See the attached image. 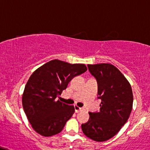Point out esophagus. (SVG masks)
Wrapping results in <instances>:
<instances>
[{
	"mask_svg": "<svg viewBox=\"0 0 150 150\" xmlns=\"http://www.w3.org/2000/svg\"><path fill=\"white\" fill-rule=\"evenodd\" d=\"M74 107H75V112H80V111H82V110H83V109H84V108H80V107H78V106H77V105H75L74 106Z\"/></svg>",
	"mask_w": 150,
	"mask_h": 150,
	"instance_id": "esophagus-1",
	"label": "esophagus"
}]
</instances>
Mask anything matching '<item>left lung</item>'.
<instances>
[{
    "label": "left lung",
    "mask_w": 150,
    "mask_h": 150,
    "mask_svg": "<svg viewBox=\"0 0 150 150\" xmlns=\"http://www.w3.org/2000/svg\"><path fill=\"white\" fill-rule=\"evenodd\" d=\"M98 84L100 111L89 113V120L82 124L86 136L103 142L115 136L127 122L132 110L133 92L126 77L110 64L87 65Z\"/></svg>",
    "instance_id": "left-lung-1"
}]
</instances>
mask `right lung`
I'll list each match as a JSON object with an SVG mask.
<instances>
[{"mask_svg":"<svg viewBox=\"0 0 150 150\" xmlns=\"http://www.w3.org/2000/svg\"><path fill=\"white\" fill-rule=\"evenodd\" d=\"M87 70L84 64L52 60L30 75L22 96L24 112L33 129L43 136L60 133L73 116L75 108L57 98L70 81Z\"/></svg>","mask_w":150,"mask_h":150,"instance_id":"add662e5","label":"right lung"}]
</instances>
